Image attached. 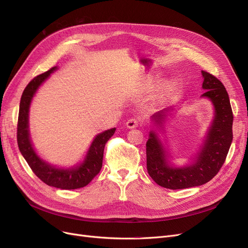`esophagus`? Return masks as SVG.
Segmentation results:
<instances>
[{"label":"esophagus","mask_w":248,"mask_h":248,"mask_svg":"<svg viewBox=\"0 0 248 248\" xmlns=\"http://www.w3.org/2000/svg\"><path fill=\"white\" fill-rule=\"evenodd\" d=\"M138 120L137 119H135V118H132V119H129V120H128L127 122H126V127L127 128H129V129H133V128H136L137 126H138Z\"/></svg>","instance_id":"obj_1"}]
</instances>
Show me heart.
Segmentation results:
<instances>
[{
  "mask_svg": "<svg viewBox=\"0 0 248 248\" xmlns=\"http://www.w3.org/2000/svg\"><path fill=\"white\" fill-rule=\"evenodd\" d=\"M155 81V78H154V79L152 78V79H150V80H148V82H150V83H154ZM166 88H169V86L167 85V86H166Z\"/></svg>",
  "mask_w": 248,
  "mask_h": 248,
  "instance_id": "obj_1",
  "label": "heart"
}]
</instances>
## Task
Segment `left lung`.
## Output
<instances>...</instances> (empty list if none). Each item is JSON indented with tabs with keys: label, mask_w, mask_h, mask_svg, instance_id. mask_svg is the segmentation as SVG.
<instances>
[{
	"label": "left lung",
	"mask_w": 248,
	"mask_h": 248,
	"mask_svg": "<svg viewBox=\"0 0 248 248\" xmlns=\"http://www.w3.org/2000/svg\"><path fill=\"white\" fill-rule=\"evenodd\" d=\"M203 78L201 97L209 100L214 108V117L202 144L194 156L184 166L173 163L168 148L164 128L175 111L174 107L156 112L151 118V130L146 142V168L153 180L169 189L201 186L212 180L223 166L232 143L233 114L229 95L223 83L212 74L202 71Z\"/></svg>",
	"instance_id": "left-lung-1"
}]
</instances>
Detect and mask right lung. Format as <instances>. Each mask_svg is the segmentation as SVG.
Listing matches in <instances>:
<instances>
[{
  "label": "right lung",
  "mask_w": 248,
  "mask_h": 248,
  "mask_svg": "<svg viewBox=\"0 0 248 248\" xmlns=\"http://www.w3.org/2000/svg\"><path fill=\"white\" fill-rule=\"evenodd\" d=\"M56 70H58V66L36 76L25 87L19 106L17 142L25 161L43 182L60 189H77L86 186L94 176L100 173L103 166L105 145L115 133L116 128L96 134L83 160L74 166L58 167L44 160L36 153L29 132V108L38 88Z\"/></svg>",
  "instance_id": "add662e5"
}]
</instances>
